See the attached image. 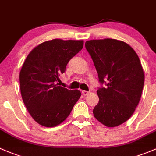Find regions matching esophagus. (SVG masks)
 <instances>
[{"label":"esophagus","instance_id":"esophagus-1","mask_svg":"<svg viewBox=\"0 0 156 156\" xmlns=\"http://www.w3.org/2000/svg\"><path fill=\"white\" fill-rule=\"evenodd\" d=\"M81 93H82L83 95H84V96H86V95L88 94L89 91H87V90H82V91H81Z\"/></svg>","mask_w":156,"mask_h":156}]
</instances>
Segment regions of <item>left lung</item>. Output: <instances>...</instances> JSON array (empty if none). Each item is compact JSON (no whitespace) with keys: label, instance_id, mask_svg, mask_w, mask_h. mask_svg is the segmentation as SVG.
<instances>
[{"label":"left lung","instance_id":"8db88e82","mask_svg":"<svg viewBox=\"0 0 156 156\" xmlns=\"http://www.w3.org/2000/svg\"><path fill=\"white\" fill-rule=\"evenodd\" d=\"M85 47L100 82L108 81L97 90L94 116L107 127L119 126L130 118L141 98L145 75L140 58L129 45L114 39L88 40Z\"/></svg>","mask_w":156,"mask_h":156}]
</instances>
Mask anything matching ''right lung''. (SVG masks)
Here are the masks:
<instances>
[{"mask_svg": "<svg viewBox=\"0 0 156 156\" xmlns=\"http://www.w3.org/2000/svg\"><path fill=\"white\" fill-rule=\"evenodd\" d=\"M83 40L46 41L29 53L20 72L23 101L33 120L54 127L66 120L81 93L59 86L69 60L83 48Z\"/></svg>", "mask_w": 156, "mask_h": 156, "instance_id": "1", "label": "right lung"}]
</instances>
